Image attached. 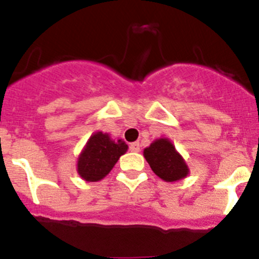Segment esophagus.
<instances>
[{"label": "esophagus", "mask_w": 259, "mask_h": 259, "mask_svg": "<svg viewBox=\"0 0 259 259\" xmlns=\"http://www.w3.org/2000/svg\"><path fill=\"white\" fill-rule=\"evenodd\" d=\"M130 151H134V153H139V151H140L139 142H132L131 145H130Z\"/></svg>", "instance_id": "34e87169"}]
</instances>
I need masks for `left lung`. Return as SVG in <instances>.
<instances>
[{
  "mask_svg": "<svg viewBox=\"0 0 259 259\" xmlns=\"http://www.w3.org/2000/svg\"><path fill=\"white\" fill-rule=\"evenodd\" d=\"M144 155L156 176L167 182L181 180L189 173L184 159L176 151L172 142L167 139L154 141L144 150Z\"/></svg>",
  "mask_w": 259,
  "mask_h": 259,
  "instance_id": "1",
  "label": "left lung"
}]
</instances>
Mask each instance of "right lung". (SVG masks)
Returning a JSON list of instances; mask_svg holds the SVG:
<instances>
[{
    "label": "right lung",
    "instance_id": "obj_1",
    "mask_svg": "<svg viewBox=\"0 0 259 259\" xmlns=\"http://www.w3.org/2000/svg\"><path fill=\"white\" fill-rule=\"evenodd\" d=\"M127 149L128 146L122 140L113 141L109 135L97 132L90 137L78 159V173L86 181H99L110 172Z\"/></svg>",
    "mask_w": 259,
    "mask_h": 259
}]
</instances>
